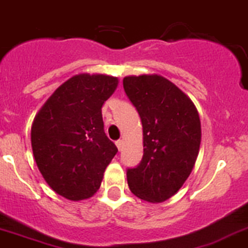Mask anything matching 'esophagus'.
<instances>
[{
  "mask_svg": "<svg viewBox=\"0 0 248 248\" xmlns=\"http://www.w3.org/2000/svg\"><path fill=\"white\" fill-rule=\"evenodd\" d=\"M115 144H116V147H118V149L122 150L123 149V145H124V140H123V139H119V140L115 141Z\"/></svg>",
  "mask_w": 248,
  "mask_h": 248,
  "instance_id": "obj_1",
  "label": "esophagus"
}]
</instances>
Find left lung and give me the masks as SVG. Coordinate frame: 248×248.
I'll return each mask as SVG.
<instances>
[{"instance_id":"8db88e82","label":"left lung","mask_w":248,"mask_h":248,"mask_svg":"<svg viewBox=\"0 0 248 248\" xmlns=\"http://www.w3.org/2000/svg\"><path fill=\"white\" fill-rule=\"evenodd\" d=\"M143 126V159L128 169L132 193L160 203L174 196L189 177L200 153L202 129L196 105L178 86L158 74L123 79Z\"/></svg>"}]
</instances>
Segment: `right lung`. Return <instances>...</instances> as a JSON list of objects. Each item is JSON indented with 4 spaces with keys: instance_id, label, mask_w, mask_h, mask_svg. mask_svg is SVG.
Listing matches in <instances>:
<instances>
[{
    "instance_id": "1",
    "label": "right lung",
    "mask_w": 248,
    "mask_h": 248,
    "mask_svg": "<svg viewBox=\"0 0 248 248\" xmlns=\"http://www.w3.org/2000/svg\"><path fill=\"white\" fill-rule=\"evenodd\" d=\"M119 84L115 76L78 74L61 84L36 114L31 147L45 182L69 201L88 200L118 152L104 133L101 108Z\"/></svg>"
}]
</instances>
